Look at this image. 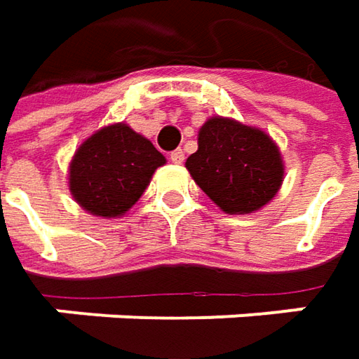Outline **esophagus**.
I'll use <instances>...</instances> for the list:
<instances>
[{
  "instance_id": "1",
  "label": "esophagus",
  "mask_w": 359,
  "mask_h": 359,
  "mask_svg": "<svg viewBox=\"0 0 359 359\" xmlns=\"http://www.w3.org/2000/svg\"><path fill=\"white\" fill-rule=\"evenodd\" d=\"M184 158H186V156H184V151H182V149H173L172 154H170V159H172L173 163H182Z\"/></svg>"
}]
</instances>
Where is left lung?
<instances>
[{
	"label": "left lung",
	"mask_w": 359,
	"mask_h": 359,
	"mask_svg": "<svg viewBox=\"0 0 359 359\" xmlns=\"http://www.w3.org/2000/svg\"><path fill=\"white\" fill-rule=\"evenodd\" d=\"M186 168L226 214H254L276 198L283 182L280 147L266 131L229 118H210Z\"/></svg>",
	"instance_id": "1"
}]
</instances>
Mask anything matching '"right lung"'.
<instances>
[{"instance_id": "1", "label": "right lung", "mask_w": 359, "mask_h": 359, "mask_svg": "<svg viewBox=\"0 0 359 359\" xmlns=\"http://www.w3.org/2000/svg\"><path fill=\"white\" fill-rule=\"evenodd\" d=\"M165 158L128 123L95 131L69 163L74 200L97 217H119L142 198Z\"/></svg>"}]
</instances>
